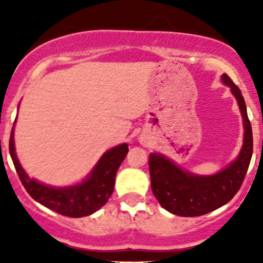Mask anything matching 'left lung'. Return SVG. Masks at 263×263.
<instances>
[{"label": "left lung", "instance_id": "8db88e82", "mask_svg": "<svg viewBox=\"0 0 263 263\" xmlns=\"http://www.w3.org/2000/svg\"><path fill=\"white\" fill-rule=\"evenodd\" d=\"M222 81L229 85L236 96L245 126V138L240 155L221 173L212 176L188 174L163 157L152 153L148 168L154 196L164 210L183 217L201 216L217 210L233 199L242 185L253 154V133L246 113L245 100L232 79L224 73Z\"/></svg>", "mask_w": 263, "mask_h": 263}]
</instances>
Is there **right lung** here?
<instances>
[{
	"label": "right lung",
	"instance_id": "right-lung-1",
	"mask_svg": "<svg viewBox=\"0 0 263 263\" xmlns=\"http://www.w3.org/2000/svg\"><path fill=\"white\" fill-rule=\"evenodd\" d=\"M14 134L11 130L9 152L17 174L27 194L42 205L68 217H83L100 210L113 194L116 174L127 154V145H120L106 152L99 160L89 178L81 184L66 188H53L30 179L21 167L14 150Z\"/></svg>",
	"mask_w": 263,
	"mask_h": 263
}]
</instances>
